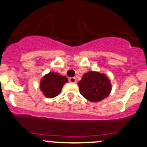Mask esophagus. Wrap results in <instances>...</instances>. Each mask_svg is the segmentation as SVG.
Segmentation results:
<instances>
[{
    "label": "esophagus",
    "instance_id": "obj_1",
    "mask_svg": "<svg viewBox=\"0 0 147 147\" xmlns=\"http://www.w3.org/2000/svg\"><path fill=\"white\" fill-rule=\"evenodd\" d=\"M69 82H71V83H76V79L74 77H71V78H69Z\"/></svg>",
    "mask_w": 147,
    "mask_h": 147
}]
</instances>
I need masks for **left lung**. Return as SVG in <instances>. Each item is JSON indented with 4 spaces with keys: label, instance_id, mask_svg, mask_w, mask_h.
Segmentation results:
<instances>
[{
    "label": "left lung",
    "instance_id": "obj_1",
    "mask_svg": "<svg viewBox=\"0 0 147 147\" xmlns=\"http://www.w3.org/2000/svg\"><path fill=\"white\" fill-rule=\"evenodd\" d=\"M80 93L88 100L97 102L110 94L111 85L110 80L104 74L88 71L78 83Z\"/></svg>",
    "mask_w": 147,
    "mask_h": 147
}]
</instances>
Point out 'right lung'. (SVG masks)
I'll use <instances>...</instances> for the list:
<instances>
[{
    "label": "right lung",
    "mask_w": 147,
    "mask_h": 147,
    "mask_svg": "<svg viewBox=\"0 0 147 147\" xmlns=\"http://www.w3.org/2000/svg\"><path fill=\"white\" fill-rule=\"evenodd\" d=\"M67 82L68 79L64 76L55 72H50L40 80V88L45 97L53 98L60 93L61 88Z\"/></svg>",
    "instance_id": "obj_1"
}]
</instances>
